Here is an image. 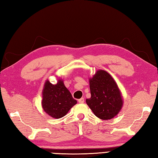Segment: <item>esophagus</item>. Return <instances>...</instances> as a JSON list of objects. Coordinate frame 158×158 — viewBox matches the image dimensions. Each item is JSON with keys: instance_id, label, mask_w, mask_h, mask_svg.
<instances>
[{"instance_id": "esophagus-1", "label": "esophagus", "mask_w": 158, "mask_h": 158, "mask_svg": "<svg viewBox=\"0 0 158 158\" xmlns=\"http://www.w3.org/2000/svg\"><path fill=\"white\" fill-rule=\"evenodd\" d=\"M78 101V102H79V103H83V102H85V99H84V98H80V99H79Z\"/></svg>"}]
</instances>
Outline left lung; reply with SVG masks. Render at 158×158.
Listing matches in <instances>:
<instances>
[{
	"mask_svg": "<svg viewBox=\"0 0 158 158\" xmlns=\"http://www.w3.org/2000/svg\"><path fill=\"white\" fill-rule=\"evenodd\" d=\"M91 98L86 100L95 115L109 120L117 115L123 106L120 91L112 77L105 71L99 70L89 80Z\"/></svg>",
	"mask_w": 158,
	"mask_h": 158,
	"instance_id": "obj_1",
	"label": "left lung"
}]
</instances>
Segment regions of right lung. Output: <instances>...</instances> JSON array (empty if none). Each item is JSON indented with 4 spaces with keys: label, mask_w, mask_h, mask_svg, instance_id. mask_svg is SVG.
I'll use <instances>...</instances> for the list:
<instances>
[{
    "label": "right lung",
    "mask_w": 158,
    "mask_h": 158,
    "mask_svg": "<svg viewBox=\"0 0 158 158\" xmlns=\"http://www.w3.org/2000/svg\"><path fill=\"white\" fill-rule=\"evenodd\" d=\"M44 87L42 106L44 111L52 118L63 117L77 103L60 80L56 85L47 81Z\"/></svg>",
    "instance_id": "obj_1"
}]
</instances>
